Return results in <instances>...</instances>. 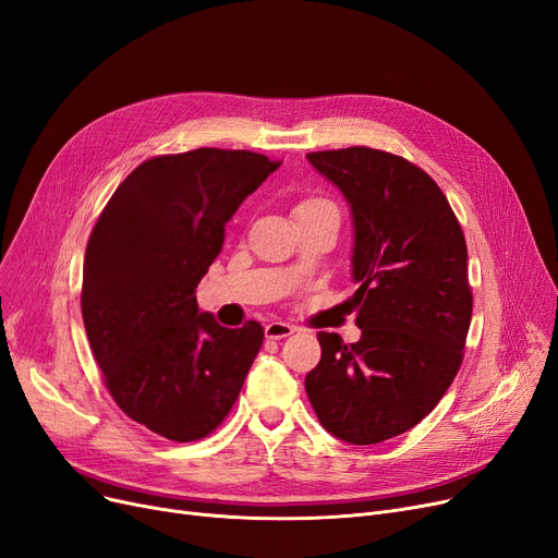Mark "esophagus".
<instances>
[{
    "label": "esophagus",
    "mask_w": 558,
    "mask_h": 558,
    "mask_svg": "<svg viewBox=\"0 0 558 558\" xmlns=\"http://www.w3.org/2000/svg\"><path fill=\"white\" fill-rule=\"evenodd\" d=\"M294 330H296L294 326H289L284 322H271V324H266L264 335H266V339H284V337L292 335Z\"/></svg>",
    "instance_id": "1"
}]
</instances>
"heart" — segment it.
Masks as SVG:
<instances>
[{"label": "heart", "mask_w": 558, "mask_h": 558, "mask_svg": "<svg viewBox=\"0 0 558 558\" xmlns=\"http://www.w3.org/2000/svg\"><path fill=\"white\" fill-rule=\"evenodd\" d=\"M317 209H335V205L330 201H324V198H305V201L299 203L296 214L299 211H317Z\"/></svg>", "instance_id": "1"}]
</instances>
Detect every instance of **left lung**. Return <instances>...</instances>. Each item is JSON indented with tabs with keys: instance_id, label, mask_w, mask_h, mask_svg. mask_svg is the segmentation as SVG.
<instances>
[{
	"instance_id": "8db88e82",
	"label": "left lung",
	"mask_w": 558,
	"mask_h": 558,
	"mask_svg": "<svg viewBox=\"0 0 558 558\" xmlns=\"http://www.w3.org/2000/svg\"><path fill=\"white\" fill-rule=\"evenodd\" d=\"M307 161L351 207L362 335H317L305 392L335 438L376 445L420 424L460 369L472 319L465 236L440 186L403 157L355 145Z\"/></svg>"
}]
</instances>
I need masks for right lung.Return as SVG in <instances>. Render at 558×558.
<instances>
[{"instance_id":"1","label":"right lung","mask_w":558,"mask_h":558,"mask_svg":"<svg viewBox=\"0 0 558 558\" xmlns=\"http://www.w3.org/2000/svg\"><path fill=\"white\" fill-rule=\"evenodd\" d=\"M280 161L198 148L143 161L95 223L82 317L109 395L128 417L175 442L201 440L234 405L262 347L257 322L226 328L196 287L226 223Z\"/></svg>"}]
</instances>
